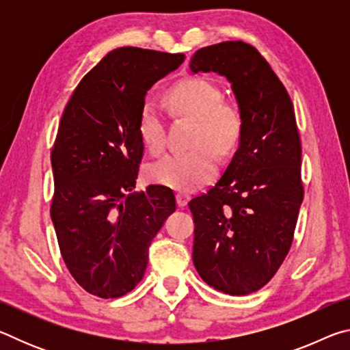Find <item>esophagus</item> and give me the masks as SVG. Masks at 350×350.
I'll return each mask as SVG.
<instances>
[{
	"mask_svg": "<svg viewBox=\"0 0 350 350\" xmlns=\"http://www.w3.org/2000/svg\"><path fill=\"white\" fill-rule=\"evenodd\" d=\"M176 200H177V205H179V206H185L187 202L189 200V194L188 193H177Z\"/></svg>",
	"mask_w": 350,
	"mask_h": 350,
	"instance_id": "34e87169",
	"label": "esophagus"
}]
</instances>
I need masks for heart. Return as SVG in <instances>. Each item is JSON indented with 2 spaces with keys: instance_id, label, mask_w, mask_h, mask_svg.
Here are the masks:
<instances>
[{
  "instance_id": "heart-1",
  "label": "heart",
  "mask_w": 350,
  "mask_h": 350,
  "mask_svg": "<svg viewBox=\"0 0 350 350\" xmlns=\"http://www.w3.org/2000/svg\"><path fill=\"white\" fill-rule=\"evenodd\" d=\"M216 83L191 77L168 92V100L179 114L193 117L196 126L188 151L170 152L148 170L150 179L161 185L189 191L210 180L217 171V153L230 157L238 150L244 134V114L239 105L224 102ZM142 142L151 154H161L167 145V125L161 108L146 102L139 117Z\"/></svg>"
}]
</instances>
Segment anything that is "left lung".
Instances as JSON below:
<instances>
[{
  "label": "left lung",
  "instance_id": "left-lung-1",
  "mask_svg": "<svg viewBox=\"0 0 350 350\" xmlns=\"http://www.w3.org/2000/svg\"><path fill=\"white\" fill-rule=\"evenodd\" d=\"M189 69L227 77L244 114L232 162L215 187L188 202L193 262L211 287L248 295L286 259L304 198L293 103L269 62L244 41L202 47Z\"/></svg>",
  "mask_w": 350,
  "mask_h": 350
}]
</instances>
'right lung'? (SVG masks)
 Returning <instances> with one entry per match:
<instances>
[{"label":"right lung","mask_w":350,"mask_h":350,"mask_svg":"<svg viewBox=\"0 0 350 350\" xmlns=\"http://www.w3.org/2000/svg\"><path fill=\"white\" fill-rule=\"evenodd\" d=\"M183 58L117 47L83 77L63 111L51 152V217L70 275L98 298H118L137 286L151 241L176 210L168 187L133 189L144 157L145 96Z\"/></svg>","instance_id":"right-lung-1"}]
</instances>
